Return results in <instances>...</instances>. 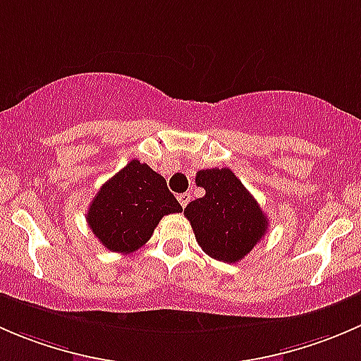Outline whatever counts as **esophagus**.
Returning a JSON list of instances; mask_svg holds the SVG:
<instances>
[{
    "label": "esophagus",
    "instance_id": "esophagus-1",
    "mask_svg": "<svg viewBox=\"0 0 361 361\" xmlns=\"http://www.w3.org/2000/svg\"><path fill=\"white\" fill-rule=\"evenodd\" d=\"M178 201H180L181 206L185 207L188 202H190V194H187V192H185V194H180L178 195Z\"/></svg>",
    "mask_w": 361,
    "mask_h": 361
}]
</instances>
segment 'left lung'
<instances>
[{"label":"left lung","instance_id":"obj_1","mask_svg":"<svg viewBox=\"0 0 361 361\" xmlns=\"http://www.w3.org/2000/svg\"><path fill=\"white\" fill-rule=\"evenodd\" d=\"M197 187L206 190L185 207L204 253L221 262H238L267 232V218L253 195L227 167L201 169Z\"/></svg>","mask_w":361,"mask_h":361}]
</instances>
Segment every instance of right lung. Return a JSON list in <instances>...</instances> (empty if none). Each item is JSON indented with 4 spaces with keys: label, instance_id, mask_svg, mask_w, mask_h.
<instances>
[{
    "label": "right lung",
    "instance_id": "right-lung-1",
    "mask_svg": "<svg viewBox=\"0 0 361 361\" xmlns=\"http://www.w3.org/2000/svg\"><path fill=\"white\" fill-rule=\"evenodd\" d=\"M181 211L164 176L134 159L99 188L87 224L104 248L127 255L152 238L160 218Z\"/></svg>",
    "mask_w": 361,
    "mask_h": 361
}]
</instances>
